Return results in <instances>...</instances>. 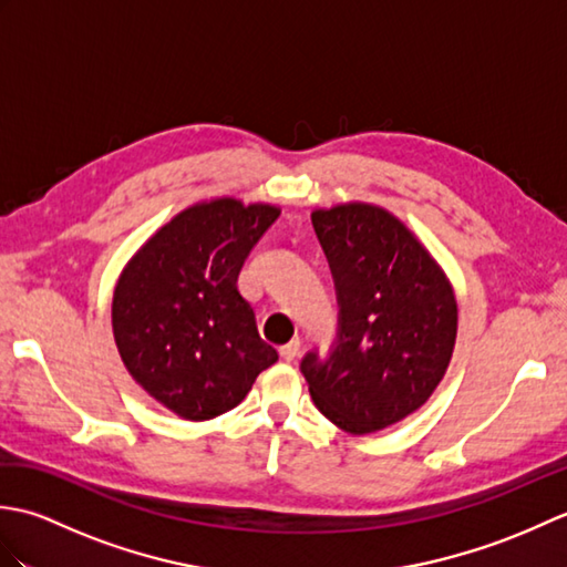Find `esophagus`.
Instances as JSON below:
<instances>
[{
    "label": "esophagus",
    "mask_w": 567,
    "mask_h": 567,
    "mask_svg": "<svg viewBox=\"0 0 567 567\" xmlns=\"http://www.w3.org/2000/svg\"><path fill=\"white\" fill-rule=\"evenodd\" d=\"M297 355H299V341H290V343H285L280 348V358L287 360V363H290V360H295Z\"/></svg>",
    "instance_id": "1"
}]
</instances>
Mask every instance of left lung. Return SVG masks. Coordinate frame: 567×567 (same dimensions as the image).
Returning <instances> with one entry per match:
<instances>
[{"mask_svg": "<svg viewBox=\"0 0 567 567\" xmlns=\"http://www.w3.org/2000/svg\"><path fill=\"white\" fill-rule=\"evenodd\" d=\"M311 224L339 299L327 358H302L319 412L363 436L424 404L451 363L457 305L449 277L409 228L375 204L317 209Z\"/></svg>", "mask_w": 567, "mask_h": 567, "instance_id": "1", "label": "left lung"}]
</instances>
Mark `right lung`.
<instances>
[{"label":"right lung","instance_id":"1","mask_svg":"<svg viewBox=\"0 0 567 567\" xmlns=\"http://www.w3.org/2000/svg\"><path fill=\"white\" fill-rule=\"evenodd\" d=\"M277 216L272 204L199 202L158 228L118 277V355L177 416L204 421L228 412L277 360L238 292L248 252Z\"/></svg>","mask_w":567,"mask_h":567}]
</instances>
